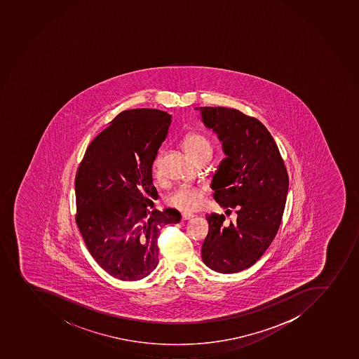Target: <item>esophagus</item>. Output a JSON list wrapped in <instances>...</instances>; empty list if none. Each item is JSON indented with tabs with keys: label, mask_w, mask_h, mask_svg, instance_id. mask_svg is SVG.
<instances>
[{
	"label": "esophagus",
	"mask_w": 359,
	"mask_h": 359,
	"mask_svg": "<svg viewBox=\"0 0 359 359\" xmlns=\"http://www.w3.org/2000/svg\"><path fill=\"white\" fill-rule=\"evenodd\" d=\"M181 218H182V221H189V219H191V218H194V215L182 214L181 215Z\"/></svg>",
	"instance_id": "34e87169"
}]
</instances>
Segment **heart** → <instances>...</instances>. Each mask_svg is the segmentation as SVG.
<instances>
[{
  "instance_id": "b5f03b06",
  "label": "heart",
  "mask_w": 359,
  "mask_h": 359,
  "mask_svg": "<svg viewBox=\"0 0 359 359\" xmlns=\"http://www.w3.org/2000/svg\"><path fill=\"white\" fill-rule=\"evenodd\" d=\"M181 147L188 158L191 161L198 158L204 154H211L210 142L205 136L200 133H189L182 138ZM158 161H155L154 168L157 171ZM203 202V191L201 188L184 186V187L175 189L170 194L168 198V204L170 207L175 208L181 211H194L201 207Z\"/></svg>"
}]
</instances>
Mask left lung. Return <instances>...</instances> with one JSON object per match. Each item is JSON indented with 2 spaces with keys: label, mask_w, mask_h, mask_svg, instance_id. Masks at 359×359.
Returning a JSON list of instances; mask_svg holds the SVG:
<instances>
[{
  "label": "left lung",
  "mask_w": 359,
  "mask_h": 359,
  "mask_svg": "<svg viewBox=\"0 0 359 359\" xmlns=\"http://www.w3.org/2000/svg\"><path fill=\"white\" fill-rule=\"evenodd\" d=\"M222 142L225 158L211 180L214 198L237 221L207 215L202 259L210 269L238 273L253 266L273 243L283 216L289 177L280 150L257 118L226 107H196Z\"/></svg>",
  "instance_id": "1"
}]
</instances>
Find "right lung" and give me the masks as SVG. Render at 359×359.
<instances>
[{
    "label": "right lung",
    "instance_id": "obj_1",
    "mask_svg": "<svg viewBox=\"0 0 359 359\" xmlns=\"http://www.w3.org/2000/svg\"><path fill=\"white\" fill-rule=\"evenodd\" d=\"M171 118L155 109L123 111L90 143L77 170L76 223L95 262L118 280L150 275L161 229L181 219L151 200L158 198L152 164Z\"/></svg>",
    "mask_w": 359,
    "mask_h": 359
}]
</instances>
